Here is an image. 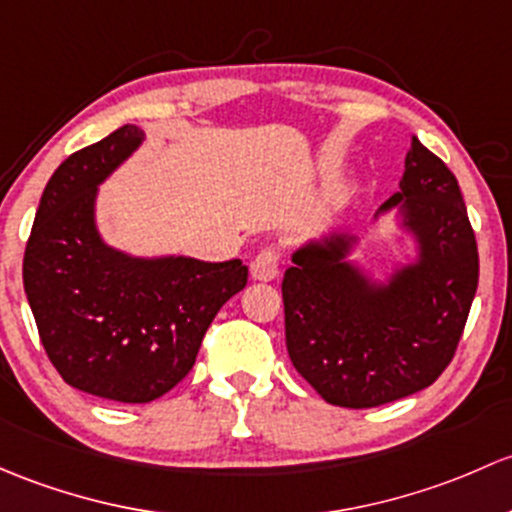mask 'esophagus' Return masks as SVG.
<instances>
[{"label": "esophagus", "instance_id": "1", "mask_svg": "<svg viewBox=\"0 0 512 512\" xmlns=\"http://www.w3.org/2000/svg\"><path fill=\"white\" fill-rule=\"evenodd\" d=\"M250 274L260 282H270L279 274V252L274 247H265L257 252L250 262Z\"/></svg>", "mask_w": 512, "mask_h": 512}]
</instances>
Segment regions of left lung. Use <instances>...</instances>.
Here are the masks:
<instances>
[{"instance_id": "1", "label": "left lung", "mask_w": 512, "mask_h": 512, "mask_svg": "<svg viewBox=\"0 0 512 512\" xmlns=\"http://www.w3.org/2000/svg\"><path fill=\"white\" fill-rule=\"evenodd\" d=\"M397 208L419 257L373 284L346 262L355 238L309 242L284 272V333L294 368L328 405L378 407L414 395L454 358L478 287V247L456 176L417 137Z\"/></svg>"}]
</instances>
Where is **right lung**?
<instances>
[{
  "instance_id": "1",
  "label": "right lung",
  "mask_w": 512,
  "mask_h": 512,
  "mask_svg": "<svg viewBox=\"0 0 512 512\" xmlns=\"http://www.w3.org/2000/svg\"><path fill=\"white\" fill-rule=\"evenodd\" d=\"M142 139L122 125L63 161L24 252V292L53 368L71 387L129 405L186 378L220 306L247 284L240 260H142L102 242L98 184Z\"/></svg>"
}]
</instances>
